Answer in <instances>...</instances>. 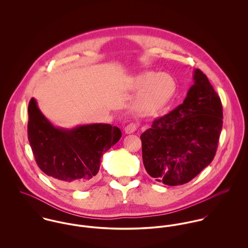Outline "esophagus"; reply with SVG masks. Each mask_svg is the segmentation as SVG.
I'll return each instance as SVG.
<instances>
[{
  "label": "esophagus",
  "mask_w": 248,
  "mask_h": 248,
  "mask_svg": "<svg viewBox=\"0 0 248 248\" xmlns=\"http://www.w3.org/2000/svg\"><path fill=\"white\" fill-rule=\"evenodd\" d=\"M137 128H138V126H137V124H135V123L128 124V125L125 127V129H124L125 134H127V135L133 134V133H135V132L137 131Z\"/></svg>",
  "instance_id": "esophagus-1"
}]
</instances>
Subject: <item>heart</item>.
<instances>
[{
  "label": "heart",
  "instance_id": "heart-1",
  "mask_svg": "<svg viewBox=\"0 0 248 248\" xmlns=\"http://www.w3.org/2000/svg\"><path fill=\"white\" fill-rule=\"evenodd\" d=\"M132 91H139L134 110L140 115H151L166 106L176 93V82L165 72H140L132 75L128 81Z\"/></svg>",
  "mask_w": 248,
  "mask_h": 248
}]
</instances>
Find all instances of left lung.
<instances>
[{
    "mask_svg": "<svg viewBox=\"0 0 248 248\" xmlns=\"http://www.w3.org/2000/svg\"><path fill=\"white\" fill-rule=\"evenodd\" d=\"M193 81L183 103L140 136L147 173L170 186L189 182L212 162L222 128L221 102L207 76L196 69Z\"/></svg>",
    "mask_w": 248,
    "mask_h": 248,
    "instance_id": "8db88e82",
    "label": "left lung"
}]
</instances>
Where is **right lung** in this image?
I'll list each match as a JSON object with an SVG mask.
<instances>
[{"instance_id": "right-lung-1", "label": "right lung", "mask_w": 248, "mask_h": 248, "mask_svg": "<svg viewBox=\"0 0 248 248\" xmlns=\"http://www.w3.org/2000/svg\"><path fill=\"white\" fill-rule=\"evenodd\" d=\"M28 134L39 168L57 182L76 187L93 181L101 157L121 138L119 128L105 123L71 129L54 126L33 97L29 104Z\"/></svg>"}]
</instances>
